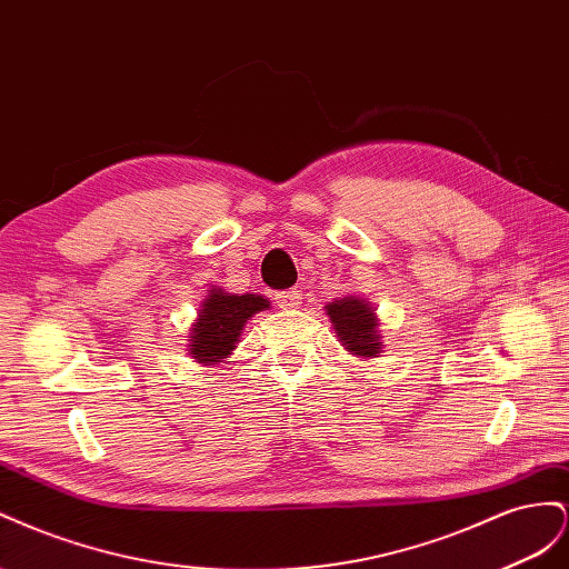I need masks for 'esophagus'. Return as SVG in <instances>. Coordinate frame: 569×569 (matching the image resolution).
Instances as JSON below:
<instances>
[{"label": "esophagus", "instance_id": "34e87169", "mask_svg": "<svg viewBox=\"0 0 569 569\" xmlns=\"http://www.w3.org/2000/svg\"><path fill=\"white\" fill-rule=\"evenodd\" d=\"M276 302H279V307H283V310H296V307L302 305V293L296 288L279 290V293H276Z\"/></svg>", "mask_w": 569, "mask_h": 569}]
</instances>
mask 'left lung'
Here are the masks:
<instances>
[{
	"mask_svg": "<svg viewBox=\"0 0 569 569\" xmlns=\"http://www.w3.org/2000/svg\"><path fill=\"white\" fill-rule=\"evenodd\" d=\"M323 312L329 315L340 346L350 355L362 357V360H375L383 352L377 310L365 298L348 293L346 298L329 302L323 307Z\"/></svg>",
	"mask_w": 569,
	"mask_h": 569,
	"instance_id": "obj_1",
	"label": "left lung"
}]
</instances>
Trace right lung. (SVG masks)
<instances>
[{
	"label": "right lung",
	"mask_w": 569,
	"mask_h": 569,
	"mask_svg": "<svg viewBox=\"0 0 569 569\" xmlns=\"http://www.w3.org/2000/svg\"><path fill=\"white\" fill-rule=\"evenodd\" d=\"M269 300L257 293H229L221 286H212L192 321L188 336V355L202 367L226 365L238 348V340L248 319L269 310Z\"/></svg>",
	"instance_id": "1"
}]
</instances>
